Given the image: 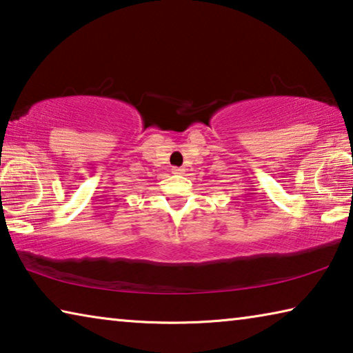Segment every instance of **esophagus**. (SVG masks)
<instances>
[{
	"label": "esophagus",
	"mask_w": 353,
	"mask_h": 353,
	"mask_svg": "<svg viewBox=\"0 0 353 353\" xmlns=\"http://www.w3.org/2000/svg\"><path fill=\"white\" fill-rule=\"evenodd\" d=\"M172 172H174V174H183L185 168H177V166H174V168H172Z\"/></svg>",
	"instance_id": "1"
}]
</instances>
